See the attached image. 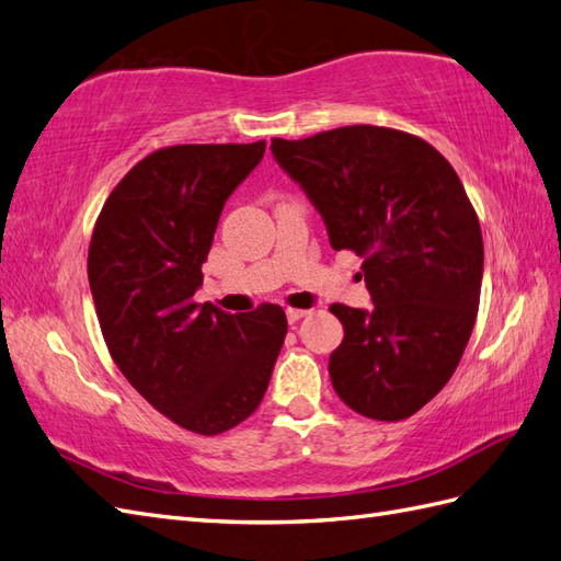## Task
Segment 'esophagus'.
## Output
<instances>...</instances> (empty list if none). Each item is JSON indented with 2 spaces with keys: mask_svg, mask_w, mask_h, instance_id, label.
<instances>
[{
  "mask_svg": "<svg viewBox=\"0 0 561 561\" xmlns=\"http://www.w3.org/2000/svg\"><path fill=\"white\" fill-rule=\"evenodd\" d=\"M306 316H308V310H304V308H286V320H289L291 324Z\"/></svg>",
  "mask_w": 561,
  "mask_h": 561,
  "instance_id": "1",
  "label": "esophagus"
}]
</instances>
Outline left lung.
I'll use <instances>...</instances> for the list:
<instances>
[{"label":"left lung","instance_id":"8db88e82","mask_svg":"<svg viewBox=\"0 0 561 561\" xmlns=\"http://www.w3.org/2000/svg\"><path fill=\"white\" fill-rule=\"evenodd\" d=\"M270 148L320 210L332 249L363 257L373 308L330 306L344 324L334 392L366 419H409L449 382L478 316L483 233L459 174L427 140L387 126Z\"/></svg>","mask_w":561,"mask_h":561}]
</instances>
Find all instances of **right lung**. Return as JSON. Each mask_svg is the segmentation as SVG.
Segmentation results:
<instances>
[{
    "mask_svg": "<svg viewBox=\"0 0 561 561\" xmlns=\"http://www.w3.org/2000/svg\"><path fill=\"white\" fill-rule=\"evenodd\" d=\"M263 152L265 140L150 152L104 201L88 249L116 368L169 421L207 437L260 407L286 336L277 304L229 316L193 301L221 207Z\"/></svg>",
    "mask_w": 561,
    "mask_h": 561,
    "instance_id": "right-lung-1",
    "label": "right lung"
}]
</instances>
